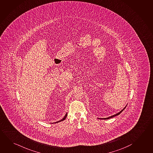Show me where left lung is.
<instances>
[{
  "mask_svg": "<svg viewBox=\"0 0 153 153\" xmlns=\"http://www.w3.org/2000/svg\"><path fill=\"white\" fill-rule=\"evenodd\" d=\"M126 106H127V105H126ZM126 106L122 110H121V111H120V112H119V113H117V114H114V115H111V117H106V118H98L99 119H103V120H107V119H111V118H112V117H116V116H117V115H119L121 112H122L126 108Z\"/></svg>",
  "mask_w": 153,
  "mask_h": 153,
  "instance_id": "1",
  "label": "left lung"
}]
</instances>
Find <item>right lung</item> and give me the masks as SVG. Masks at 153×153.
I'll return each instance as SVG.
<instances>
[{"label":"right lung","instance_id":"1","mask_svg":"<svg viewBox=\"0 0 153 153\" xmlns=\"http://www.w3.org/2000/svg\"><path fill=\"white\" fill-rule=\"evenodd\" d=\"M67 116V113L66 115H65V117L62 119L60 120V121H56V122H55V123H58V122H61V121H64V120H65V119L66 118Z\"/></svg>","mask_w":153,"mask_h":153}]
</instances>
